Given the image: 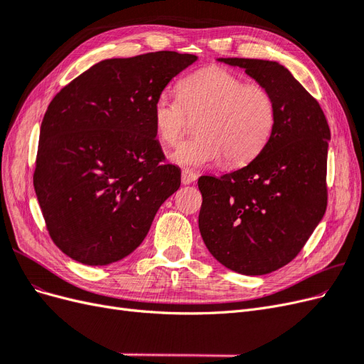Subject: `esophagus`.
Segmentation results:
<instances>
[{"mask_svg": "<svg viewBox=\"0 0 364 364\" xmlns=\"http://www.w3.org/2000/svg\"><path fill=\"white\" fill-rule=\"evenodd\" d=\"M196 179H197V174L194 171L186 170V168L182 170V183L183 185H190V183L196 182Z\"/></svg>", "mask_w": 364, "mask_h": 364, "instance_id": "34e87169", "label": "esophagus"}]
</instances>
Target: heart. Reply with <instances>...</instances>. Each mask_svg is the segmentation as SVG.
<instances>
[{"label":"heart","mask_w":364,"mask_h":364,"mask_svg":"<svg viewBox=\"0 0 364 364\" xmlns=\"http://www.w3.org/2000/svg\"><path fill=\"white\" fill-rule=\"evenodd\" d=\"M191 118H199L197 138L186 141L171 159L182 167H205L225 158L230 167L255 159L269 142L277 106L259 83H246L232 71L209 67L185 77L179 94H158L153 123L159 139L170 147L182 141Z\"/></svg>","instance_id":"b5f03b06"}]
</instances>
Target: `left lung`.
Masks as SVG:
<instances>
[{
  "label": "left lung",
  "instance_id": "8db88e82",
  "mask_svg": "<svg viewBox=\"0 0 364 364\" xmlns=\"http://www.w3.org/2000/svg\"><path fill=\"white\" fill-rule=\"evenodd\" d=\"M218 60L243 68L277 106L273 134L255 159L199 179V229L208 250L225 267L255 277L296 258L322 220L331 132L321 105L278 62Z\"/></svg>",
  "mask_w": 364,
  "mask_h": 364
}]
</instances>
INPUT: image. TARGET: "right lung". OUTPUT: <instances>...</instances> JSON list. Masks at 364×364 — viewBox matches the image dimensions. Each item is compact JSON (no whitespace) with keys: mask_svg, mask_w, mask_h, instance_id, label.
Here are the masks:
<instances>
[{"mask_svg":"<svg viewBox=\"0 0 364 364\" xmlns=\"http://www.w3.org/2000/svg\"><path fill=\"white\" fill-rule=\"evenodd\" d=\"M196 60L176 51L106 59L53 98L33 185L48 234L65 255L87 266L123 259L178 191L181 170L165 162L153 103Z\"/></svg>","mask_w":364,"mask_h":364,"instance_id":"1","label":"right lung"}]
</instances>
